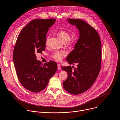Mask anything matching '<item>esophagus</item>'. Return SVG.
Listing matches in <instances>:
<instances>
[{
    "label": "esophagus",
    "mask_w": 120,
    "mask_h": 120,
    "mask_svg": "<svg viewBox=\"0 0 120 120\" xmlns=\"http://www.w3.org/2000/svg\"><path fill=\"white\" fill-rule=\"evenodd\" d=\"M57 69L59 70H61V67L60 66V64H57Z\"/></svg>",
    "instance_id": "obj_1"
}]
</instances>
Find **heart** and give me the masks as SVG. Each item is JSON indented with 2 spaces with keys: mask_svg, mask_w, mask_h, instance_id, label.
Returning <instances> with one entry per match:
<instances>
[{
  "mask_svg": "<svg viewBox=\"0 0 120 120\" xmlns=\"http://www.w3.org/2000/svg\"><path fill=\"white\" fill-rule=\"evenodd\" d=\"M57 36L64 43L67 44L68 45H73L74 44L73 41H71L70 40L71 36L69 33L64 30H60L56 33ZM49 37H47L46 39V44L48 45L49 43ZM64 53L61 51H56L55 52L52 56L56 61L60 62L62 61L63 57L64 56Z\"/></svg>",
  "mask_w": 120,
  "mask_h": 120,
  "instance_id": "1",
  "label": "heart"
}]
</instances>
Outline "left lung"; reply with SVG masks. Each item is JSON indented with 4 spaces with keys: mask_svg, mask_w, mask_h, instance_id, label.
Wrapping results in <instances>:
<instances>
[{
    "mask_svg": "<svg viewBox=\"0 0 120 120\" xmlns=\"http://www.w3.org/2000/svg\"><path fill=\"white\" fill-rule=\"evenodd\" d=\"M68 22L79 29V37L74 49L66 58L70 64H76L74 70L71 66L62 69L68 74L63 83L69 93L78 95L88 90L94 84L101 69V44L98 33L86 22L81 19L68 18Z\"/></svg>",
    "mask_w": 120,
    "mask_h": 120,
    "instance_id": "8db88e82",
    "label": "left lung"
}]
</instances>
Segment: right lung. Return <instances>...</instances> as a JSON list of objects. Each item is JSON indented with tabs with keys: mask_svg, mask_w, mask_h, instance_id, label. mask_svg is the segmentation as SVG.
<instances>
[{
	"mask_svg": "<svg viewBox=\"0 0 120 120\" xmlns=\"http://www.w3.org/2000/svg\"><path fill=\"white\" fill-rule=\"evenodd\" d=\"M55 21V19L32 20L21 31L14 47L13 58L19 81L32 92L44 90L57 70L56 62L50 61L43 64L36 56L45 50L47 32Z\"/></svg>",
	"mask_w": 120,
	"mask_h": 120,
	"instance_id": "1",
	"label": "right lung"
}]
</instances>
